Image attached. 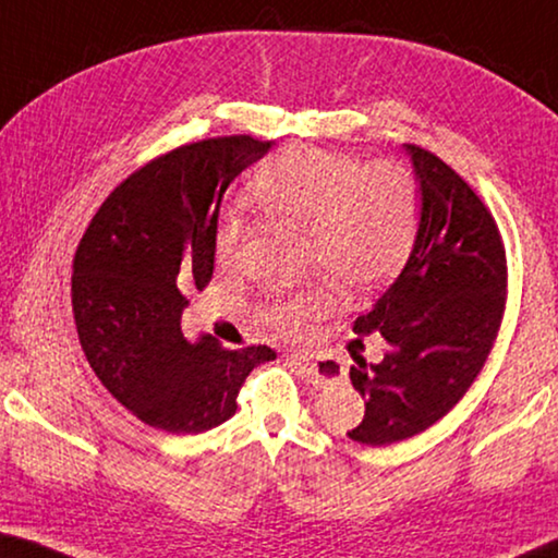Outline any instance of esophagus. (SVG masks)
I'll use <instances>...</instances> for the list:
<instances>
[{"instance_id": "34e87169", "label": "esophagus", "mask_w": 558, "mask_h": 558, "mask_svg": "<svg viewBox=\"0 0 558 558\" xmlns=\"http://www.w3.org/2000/svg\"><path fill=\"white\" fill-rule=\"evenodd\" d=\"M292 359L302 364V369H305V376L310 379V384L319 386V389H323V386H327V384L337 381V376L329 372L323 362H317V359L307 356V354H292Z\"/></svg>"}]
</instances>
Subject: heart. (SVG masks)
Masks as SVG:
<instances>
[{"label":"heart","instance_id":"1","mask_svg":"<svg viewBox=\"0 0 558 558\" xmlns=\"http://www.w3.org/2000/svg\"><path fill=\"white\" fill-rule=\"evenodd\" d=\"M251 196L268 219L307 233L310 268L337 280L347 295L384 288L409 258L421 223L418 179L391 159L362 167L347 155L290 147L258 169ZM243 239L239 211H223L214 229L219 266L239 260ZM332 305V290L313 288L268 302L263 315L295 335Z\"/></svg>","mask_w":558,"mask_h":558}]
</instances>
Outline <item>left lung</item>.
<instances>
[{
	"label": "left lung",
	"instance_id": "1",
	"mask_svg": "<svg viewBox=\"0 0 558 558\" xmlns=\"http://www.w3.org/2000/svg\"><path fill=\"white\" fill-rule=\"evenodd\" d=\"M421 186V223L411 256L372 310L359 337L381 335L386 354L349 369L364 418L347 433L391 446L430 428L456 405L493 349L507 298V260L493 214L465 179L436 155L403 145Z\"/></svg>",
	"mask_w": 558,
	"mask_h": 558
}]
</instances>
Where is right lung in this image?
Instances as JSON below:
<instances>
[{"label":"right lung","instance_id":"add662e5","mask_svg":"<svg viewBox=\"0 0 558 558\" xmlns=\"http://www.w3.org/2000/svg\"><path fill=\"white\" fill-rule=\"evenodd\" d=\"M248 135L184 145L116 186L83 233L71 298L100 384L147 426L189 436L235 413V396L270 347L223 349L182 332L184 290L214 276V229L229 184L268 155Z\"/></svg>","mask_w":558,"mask_h":558}]
</instances>
